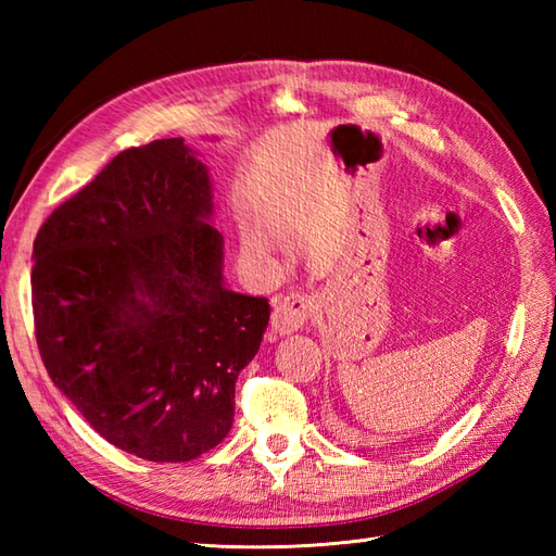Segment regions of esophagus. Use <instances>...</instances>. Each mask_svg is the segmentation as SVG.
Returning a JSON list of instances; mask_svg holds the SVG:
<instances>
[{"label": "esophagus", "instance_id": "obj_1", "mask_svg": "<svg viewBox=\"0 0 556 556\" xmlns=\"http://www.w3.org/2000/svg\"><path fill=\"white\" fill-rule=\"evenodd\" d=\"M315 311V301L308 293H287L275 303V311H271V329L277 334H291L299 332V329L308 323V317Z\"/></svg>", "mask_w": 556, "mask_h": 556}]
</instances>
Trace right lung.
<instances>
[{"label": "right lung", "mask_w": 556, "mask_h": 556, "mask_svg": "<svg viewBox=\"0 0 556 556\" xmlns=\"http://www.w3.org/2000/svg\"><path fill=\"white\" fill-rule=\"evenodd\" d=\"M207 167L184 138L119 152L45 219L33 320L47 372L90 428L181 464L233 422L236 377L260 349L267 299L222 281Z\"/></svg>", "instance_id": "right-lung-1"}]
</instances>
